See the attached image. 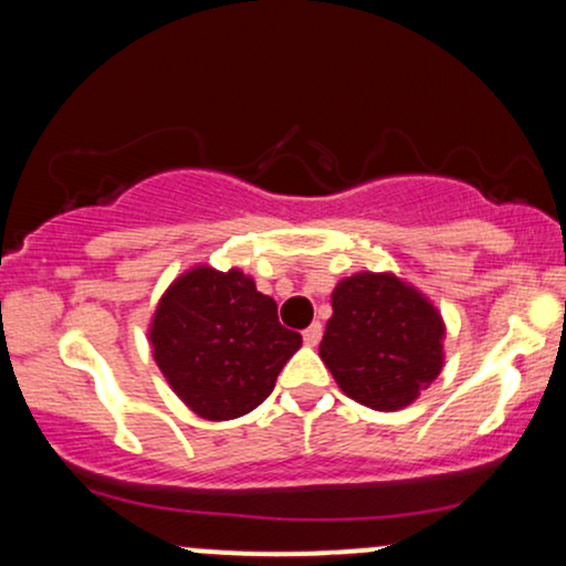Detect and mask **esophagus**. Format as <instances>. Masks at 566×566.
I'll return each instance as SVG.
<instances>
[{
    "instance_id": "1",
    "label": "esophagus",
    "mask_w": 566,
    "mask_h": 566,
    "mask_svg": "<svg viewBox=\"0 0 566 566\" xmlns=\"http://www.w3.org/2000/svg\"><path fill=\"white\" fill-rule=\"evenodd\" d=\"M303 340H305V346H319V340H322V324H319V322L311 324V327L303 333Z\"/></svg>"
}]
</instances>
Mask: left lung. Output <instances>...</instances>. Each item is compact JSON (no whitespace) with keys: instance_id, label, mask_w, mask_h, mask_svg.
<instances>
[{"instance_id":"8db88e82","label":"left lung","mask_w":566,"mask_h":566,"mask_svg":"<svg viewBox=\"0 0 566 566\" xmlns=\"http://www.w3.org/2000/svg\"><path fill=\"white\" fill-rule=\"evenodd\" d=\"M319 356L343 394L394 412L412 405L444 367V322L412 284L361 271L333 290Z\"/></svg>"}]
</instances>
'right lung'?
Masks as SVG:
<instances>
[{"label":"right lung","mask_w":566,"mask_h":566,"mask_svg":"<svg viewBox=\"0 0 566 566\" xmlns=\"http://www.w3.org/2000/svg\"><path fill=\"white\" fill-rule=\"evenodd\" d=\"M148 340L191 412L233 420L263 405L303 337L279 324L274 297L239 269L193 265L161 295Z\"/></svg>","instance_id":"1"}]
</instances>
